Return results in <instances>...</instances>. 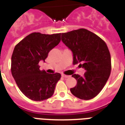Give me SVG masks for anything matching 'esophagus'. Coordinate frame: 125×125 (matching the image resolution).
Here are the masks:
<instances>
[{"instance_id": "34e87169", "label": "esophagus", "mask_w": 125, "mask_h": 125, "mask_svg": "<svg viewBox=\"0 0 125 125\" xmlns=\"http://www.w3.org/2000/svg\"><path fill=\"white\" fill-rule=\"evenodd\" d=\"M62 76L63 78H69V77H70V76H67V75H64V74H62Z\"/></svg>"}]
</instances>
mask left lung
<instances>
[{"label":"left lung","instance_id":"1","mask_svg":"<svg viewBox=\"0 0 125 125\" xmlns=\"http://www.w3.org/2000/svg\"><path fill=\"white\" fill-rule=\"evenodd\" d=\"M62 41L73 53V64L80 63L84 76L73 74L77 85L72 94L82 100L96 96L104 88L111 71V58L104 41L91 31L80 29L62 33Z\"/></svg>","mask_w":125,"mask_h":125}]
</instances>
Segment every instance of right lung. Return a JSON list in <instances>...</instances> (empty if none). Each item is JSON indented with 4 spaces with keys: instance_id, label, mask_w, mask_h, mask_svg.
<instances>
[{
    "instance_id": "right-lung-1",
    "label": "right lung",
    "mask_w": 125,
    "mask_h": 125,
    "mask_svg": "<svg viewBox=\"0 0 125 125\" xmlns=\"http://www.w3.org/2000/svg\"><path fill=\"white\" fill-rule=\"evenodd\" d=\"M61 41V33L45 35L33 33L15 47L11 57V72L19 88L29 99L42 101L52 96L60 73L40 70L39 62Z\"/></svg>"
}]
</instances>
